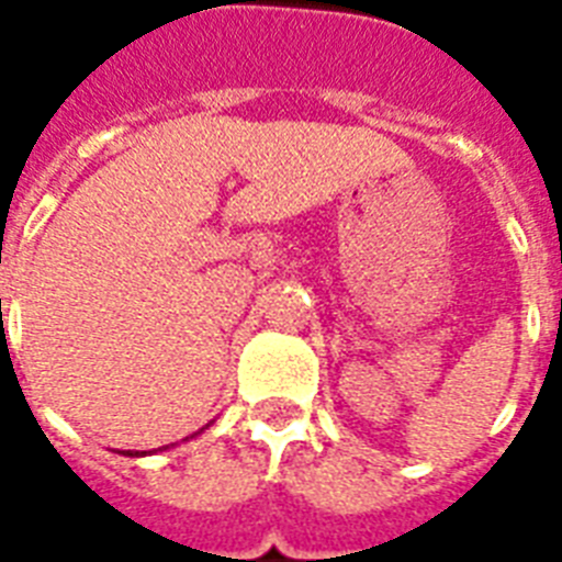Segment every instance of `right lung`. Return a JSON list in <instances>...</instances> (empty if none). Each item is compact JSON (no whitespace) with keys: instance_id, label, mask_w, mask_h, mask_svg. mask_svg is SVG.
Returning a JSON list of instances; mask_svg holds the SVG:
<instances>
[{"instance_id":"right-lung-1","label":"right lung","mask_w":562,"mask_h":562,"mask_svg":"<svg viewBox=\"0 0 562 562\" xmlns=\"http://www.w3.org/2000/svg\"><path fill=\"white\" fill-rule=\"evenodd\" d=\"M125 454H134V452H125ZM136 454H139V452H136Z\"/></svg>"}]
</instances>
